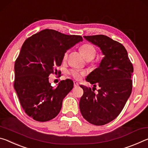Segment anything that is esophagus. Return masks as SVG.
Returning <instances> with one entry per match:
<instances>
[{"mask_svg":"<svg viewBox=\"0 0 148 148\" xmlns=\"http://www.w3.org/2000/svg\"><path fill=\"white\" fill-rule=\"evenodd\" d=\"M74 87H77L79 86V83H77V82H76V81H74Z\"/></svg>","mask_w":148,"mask_h":148,"instance_id":"34e87169","label":"esophagus"}]
</instances>
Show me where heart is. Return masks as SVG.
<instances>
[{"instance_id":"1","label":"heart","mask_w":148,"mask_h":148,"mask_svg":"<svg viewBox=\"0 0 148 148\" xmlns=\"http://www.w3.org/2000/svg\"><path fill=\"white\" fill-rule=\"evenodd\" d=\"M83 54L84 56L87 60L92 62V64H97V62L94 60V58H95L96 55V49L92 45L89 44V43H85L81 46L79 48ZM68 51L64 52L63 55V61L65 62L68 58ZM68 74L70 76H71L73 78L76 80H80L82 77L86 75V71L84 70H78V69H70L68 71Z\"/></svg>"}]
</instances>
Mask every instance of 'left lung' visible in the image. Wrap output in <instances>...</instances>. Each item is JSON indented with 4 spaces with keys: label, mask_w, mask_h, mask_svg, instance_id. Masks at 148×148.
<instances>
[{
    "label": "left lung",
    "mask_w": 148,
    "mask_h": 148,
    "mask_svg": "<svg viewBox=\"0 0 148 148\" xmlns=\"http://www.w3.org/2000/svg\"><path fill=\"white\" fill-rule=\"evenodd\" d=\"M100 48L105 56L98 68L86 80L100 87L96 94L93 89L80 86L83 95L79 102L80 111L87 121L103 125L114 120L121 112L131 94L133 65L122 44L103 35L84 36Z\"/></svg>",
    "instance_id": "1"
}]
</instances>
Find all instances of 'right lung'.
<instances>
[{
	"mask_svg": "<svg viewBox=\"0 0 148 148\" xmlns=\"http://www.w3.org/2000/svg\"><path fill=\"white\" fill-rule=\"evenodd\" d=\"M83 40L80 35H68L45 29L27 38L14 65V86L27 115L40 122L56 117L62 101L73 89L70 79L60 82L56 88L48 81L50 74L59 75L64 52Z\"/></svg>",
	"mask_w": 148,
	"mask_h": 148,
	"instance_id": "obj_1",
	"label": "right lung"
}]
</instances>
